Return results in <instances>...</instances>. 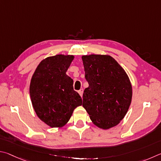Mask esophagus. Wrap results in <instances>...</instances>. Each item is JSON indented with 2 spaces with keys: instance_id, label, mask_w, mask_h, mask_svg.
I'll list each match as a JSON object with an SVG mask.
<instances>
[{
  "instance_id": "1",
  "label": "esophagus",
  "mask_w": 161,
  "mask_h": 161,
  "mask_svg": "<svg viewBox=\"0 0 161 161\" xmlns=\"http://www.w3.org/2000/svg\"><path fill=\"white\" fill-rule=\"evenodd\" d=\"M78 93H79V95H80L81 97L83 96V89H80V91H78Z\"/></svg>"
}]
</instances>
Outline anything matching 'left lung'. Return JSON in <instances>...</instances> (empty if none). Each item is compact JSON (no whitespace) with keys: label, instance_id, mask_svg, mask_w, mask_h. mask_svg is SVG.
<instances>
[{"label":"left lung","instance_id":"obj_1","mask_svg":"<svg viewBox=\"0 0 161 161\" xmlns=\"http://www.w3.org/2000/svg\"><path fill=\"white\" fill-rule=\"evenodd\" d=\"M82 59L89 84L83 92V108L95 125L113 127L125 117L131 102L128 75L110 56L92 54Z\"/></svg>","mask_w":161,"mask_h":161}]
</instances>
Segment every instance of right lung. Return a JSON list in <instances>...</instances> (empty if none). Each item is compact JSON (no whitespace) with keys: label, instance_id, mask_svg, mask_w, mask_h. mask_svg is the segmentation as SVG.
I'll return each instance as SVG.
<instances>
[{"label":"right lung","instance_id":"right-lung-1","mask_svg":"<svg viewBox=\"0 0 161 161\" xmlns=\"http://www.w3.org/2000/svg\"><path fill=\"white\" fill-rule=\"evenodd\" d=\"M73 56L56 55L44 59L31 79L30 94L39 119L51 127H61L69 122L82 99L73 90L66 71Z\"/></svg>","mask_w":161,"mask_h":161}]
</instances>
